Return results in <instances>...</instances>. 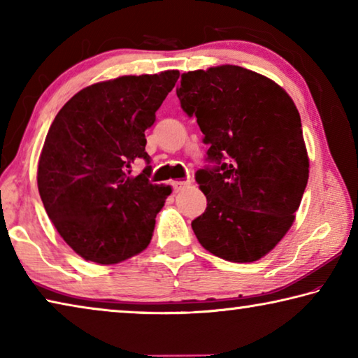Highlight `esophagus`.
<instances>
[{
  "mask_svg": "<svg viewBox=\"0 0 358 358\" xmlns=\"http://www.w3.org/2000/svg\"><path fill=\"white\" fill-rule=\"evenodd\" d=\"M189 185H191L189 180H185V181H172V187H173L175 192L185 189V187H187Z\"/></svg>",
  "mask_w": 358,
  "mask_h": 358,
  "instance_id": "34e87169",
  "label": "esophagus"
}]
</instances>
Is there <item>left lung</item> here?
<instances>
[{"label": "left lung", "instance_id": "8db88e82", "mask_svg": "<svg viewBox=\"0 0 358 358\" xmlns=\"http://www.w3.org/2000/svg\"><path fill=\"white\" fill-rule=\"evenodd\" d=\"M177 96L197 118L211 164L196 172L207 208L194 234L217 257L254 262L286 235L305 192L300 113L280 85L232 64L185 72Z\"/></svg>", "mask_w": 358, "mask_h": 358}]
</instances>
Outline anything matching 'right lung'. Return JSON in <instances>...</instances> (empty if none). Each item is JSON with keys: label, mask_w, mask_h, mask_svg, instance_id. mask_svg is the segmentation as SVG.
Masks as SVG:
<instances>
[{"label": "right lung", "mask_w": 358, "mask_h": 358, "mask_svg": "<svg viewBox=\"0 0 358 358\" xmlns=\"http://www.w3.org/2000/svg\"><path fill=\"white\" fill-rule=\"evenodd\" d=\"M178 71L90 85L66 102L47 132L38 187L48 217L85 260L118 264L148 246L171 186L151 185L145 131ZM148 164L137 178L131 164Z\"/></svg>", "instance_id": "right-lung-1"}]
</instances>
